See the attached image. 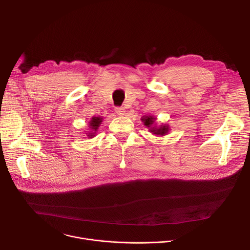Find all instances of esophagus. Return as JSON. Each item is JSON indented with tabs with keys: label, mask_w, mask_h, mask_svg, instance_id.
I'll return each instance as SVG.
<instances>
[{
	"label": "esophagus",
	"mask_w": 250,
	"mask_h": 250,
	"mask_svg": "<svg viewBox=\"0 0 250 250\" xmlns=\"http://www.w3.org/2000/svg\"><path fill=\"white\" fill-rule=\"evenodd\" d=\"M115 111H116V113H117L119 116H124V115H125V110L123 108V106H117Z\"/></svg>",
	"instance_id": "34e87169"
}]
</instances>
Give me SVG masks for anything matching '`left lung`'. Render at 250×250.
I'll use <instances>...</instances> for the list:
<instances>
[{
  "label": "left lung",
  "mask_w": 250,
  "mask_h": 250,
  "mask_svg": "<svg viewBox=\"0 0 250 250\" xmlns=\"http://www.w3.org/2000/svg\"><path fill=\"white\" fill-rule=\"evenodd\" d=\"M155 120H156V118L151 117V116H145L144 118H141L142 123L145 124V125L146 127L149 128L150 132H152L153 134H156V135H161V136L165 135L169 131V126L165 125H161L160 126L157 127L156 125H154Z\"/></svg>",
  "instance_id": "8db88e82"
}]
</instances>
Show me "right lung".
<instances>
[{"label": "right lung", "instance_id": "add662e5", "mask_svg": "<svg viewBox=\"0 0 250 250\" xmlns=\"http://www.w3.org/2000/svg\"><path fill=\"white\" fill-rule=\"evenodd\" d=\"M102 122H103V118H101V117H93V118H92V120H91L90 123H89V126H90V128H91L92 131L87 133L90 138H92V137L95 136L96 131L98 130V127L100 126V125L102 124Z\"/></svg>", "mask_w": 250, "mask_h": 250}]
</instances>
